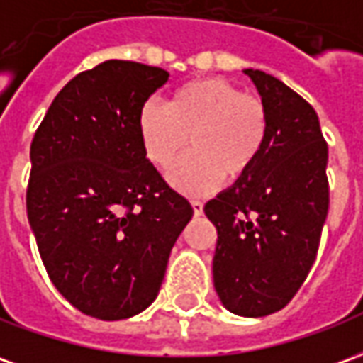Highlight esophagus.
<instances>
[{
    "label": "esophagus",
    "instance_id": "34e87169",
    "mask_svg": "<svg viewBox=\"0 0 363 363\" xmlns=\"http://www.w3.org/2000/svg\"><path fill=\"white\" fill-rule=\"evenodd\" d=\"M191 207H194V215H196V217H199V215L203 213V203H201V201L194 199V201H191Z\"/></svg>",
    "mask_w": 363,
    "mask_h": 363
}]
</instances>
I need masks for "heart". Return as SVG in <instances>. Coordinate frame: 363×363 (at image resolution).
<instances>
[{"instance_id": "obj_1", "label": "heart", "mask_w": 363, "mask_h": 363, "mask_svg": "<svg viewBox=\"0 0 363 363\" xmlns=\"http://www.w3.org/2000/svg\"><path fill=\"white\" fill-rule=\"evenodd\" d=\"M142 146L150 162L169 167L172 186L197 196L227 179H241L251 172L269 134L264 102L243 94L225 79H199L174 91L169 102L148 101L138 116Z\"/></svg>"}]
</instances>
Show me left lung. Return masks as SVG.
I'll use <instances>...</instances> for the list:
<instances>
[{
	"label": "left lung",
	"mask_w": 363,
	"mask_h": 363,
	"mask_svg": "<svg viewBox=\"0 0 363 363\" xmlns=\"http://www.w3.org/2000/svg\"><path fill=\"white\" fill-rule=\"evenodd\" d=\"M269 112L251 172L203 211L217 229L213 286L229 312L259 318L284 308L308 277L328 215V146L318 114L272 74L245 69Z\"/></svg>",
	"instance_id": "8db88e82"
}]
</instances>
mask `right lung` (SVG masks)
Masks as SVG:
<instances>
[{"label": "right lung", "instance_id": "right-lung-1", "mask_svg": "<svg viewBox=\"0 0 363 363\" xmlns=\"http://www.w3.org/2000/svg\"><path fill=\"white\" fill-rule=\"evenodd\" d=\"M164 69L110 59L65 84L31 142L27 217L55 289L99 320L156 301L194 209L146 157L138 116Z\"/></svg>", "mask_w": 363, "mask_h": 363}]
</instances>
